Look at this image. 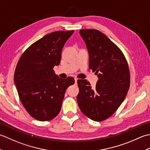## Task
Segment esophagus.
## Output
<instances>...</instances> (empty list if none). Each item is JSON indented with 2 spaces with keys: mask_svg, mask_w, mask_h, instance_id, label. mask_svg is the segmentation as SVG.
Wrapping results in <instances>:
<instances>
[{
  "mask_svg": "<svg viewBox=\"0 0 150 150\" xmlns=\"http://www.w3.org/2000/svg\"><path fill=\"white\" fill-rule=\"evenodd\" d=\"M77 80H78V79H77V78H75V83H77Z\"/></svg>",
  "mask_w": 150,
  "mask_h": 150,
  "instance_id": "34e87169",
  "label": "esophagus"
}]
</instances>
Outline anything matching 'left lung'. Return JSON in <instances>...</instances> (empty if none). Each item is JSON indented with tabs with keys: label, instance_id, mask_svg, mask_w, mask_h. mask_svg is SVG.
<instances>
[{
	"label": "left lung",
	"instance_id": "1",
	"mask_svg": "<svg viewBox=\"0 0 150 150\" xmlns=\"http://www.w3.org/2000/svg\"><path fill=\"white\" fill-rule=\"evenodd\" d=\"M89 53V68L95 72L98 81L91 88L87 80H78L79 107L94 121H103L115 112L129 88L130 74L122 52L100 31H79Z\"/></svg>",
	"mask_w": 150,
	"mask_h": 150
}]
</instances>
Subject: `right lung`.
Instances as JSON below:
<instances>
[{
	"mask_svg": "<svg viewBox=\"0 0 150 150\" xmlns=\"http://www.w3.org/2000/svg\"><path fill=\"white\" fill-rule=\"evenodd\" d=\"M74 31L46 35L28 47L16 66L14 82L21 103L38 120L53 119L60 112L66 89L73 77L59 78L53 71L60 64L62 50Z\"/></svg>",
	"mask_w": 150,
	"mask_h": 150,
	"instance_id": "add662e5",
	"label": "right lung"
}]
</instances>
